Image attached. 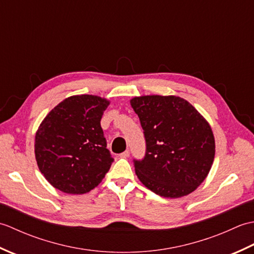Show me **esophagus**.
<instances>
[{"instance_id": "obj_1", "label": "esophagus", "mask_w": 254, "mask_h": 254, "mask_svg": "<svg viewBox=\"0 0 254 254\" xmlns=\"http://www.w3.org/2000/svg\"><path fill=\"white\" fill-rule=\"evenodd\" d=\"M128 156H130V150H126V152L120 154V157H122V158H127Z\"/></svg>"}]
</instances>
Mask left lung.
I'll return each instance as SVG.
<instances>
[{"instance_id": "1", "label": "left lung", "mask_w": 254, "mask_h": 254, "mask_svg": "<svg viewBox=\"0 0 254 254\" xmlns=\"http://www.w3.org/2000/svg\"><path fill=\"white\" fill-rule=\"evenodd\" d=\"M130 104L146 139L144 159L134 160L139 181L164 197L195 191L215 157V138L206 119L178 96H139Z\"/></svg>"}]
</instances>
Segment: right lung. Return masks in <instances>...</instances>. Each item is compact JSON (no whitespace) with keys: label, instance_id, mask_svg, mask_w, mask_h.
I'll return each mask as SVG.
<instances>
[{"label":"right lung","instance_id":"right-lung-1","mask_svg":"<svg viewBox=\"0 0 254 254\" xmlns=\"http://www.w3.org/2000/svg\"><path fill=\"white\" fill-rule=\"evenodd\" d=\"M110 105L95 95L67 97L48 113L35 136L38 168L66 194L87 193L104 179L113 161L100 121Z\"/></svg>","mask_w":254,"mask_h":254}]
</instances>
